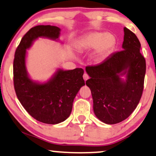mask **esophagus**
<instances>
[{
    "label": "esophagus",
    "instance_id": "1",
    "mask_svg": "<svg viewBox=\"0 0 156 156\" xmlns=\"http://www.w3.org/2000/svg\"><path fill=\"white\" fill-rule=\"evenodd\" d=\"M83 79H84L85 81H86V80H87L88 78H89V76H88L87 73H84L83 76Z\"/></svg>",
    "mask_w": 156,
    "mask_h": 156
}]
</instances>
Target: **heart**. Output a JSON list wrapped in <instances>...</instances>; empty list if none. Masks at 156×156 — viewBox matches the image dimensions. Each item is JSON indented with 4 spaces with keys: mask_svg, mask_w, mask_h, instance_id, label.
I'll use <instances>...</instances> for the list:
<instances>
[{
    "mask_svg": "<svg viewBox=\"0 0 156 156\" xmlns=\"http://www.w3.org/2000/svg\"><path fill=\"white\" fill-rule=\"evenodd\" d=\"M116 44V39L109 33L94 31L80 39L78 48L81 50H88L95 48L94 60L96 62H101L111 52Z\"/></svg>",
    "mask_w": 156,
    "mask_h": 156,
    "instance_id": "obj_1",
    "label": "heart"
}]
</instances>
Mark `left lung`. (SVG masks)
<instances>
[{
  "mask_svg": "<svg viewBox=\"0 0 156 156\" xmlns=\"http://www.w3.org/2000/svg\"><path fill=\"white\" fill-rule=\"evenodd\" d=\"M124 32L122 50L98 66L86 68L90 77L86 83L91 91L94 114L107 125L127 119L137 107L143 90L146 64L141 44L126 27Z\"/></svg>",
  "mask_w": 156,
  "mask_h": 156,
  "instance_id": "left-lung-1",
  "label": "left lung"
}]
</instances>
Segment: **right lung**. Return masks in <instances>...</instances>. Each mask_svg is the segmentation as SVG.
I'll list each match as a JSON object with an SVG mask.
<instances>
[{
	"label": "right lung",
	"instance_id": "obj_1",
	"mask_svg": "<svg viewBox=\"0 0 156 156\" xmlns=\"http://www.w3.org/2000/svg\"><path fill=\"white\" fill-rule=\"evenodd\" d=\"M60 31L59 27L50 25L31 28L21 39L13 60V83L18 99L31 117L49 125H56L68 119L74 98L85 86L82 68H58L44 82L33 80L27 71V50L34 41L46 38L58 42Z\"/></svg>",
	"mask_w": 156,
	"mask_h": 156
}]
</instances>
